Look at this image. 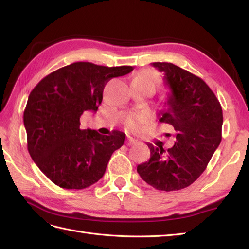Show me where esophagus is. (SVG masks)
I'll return each mask as SVG.
<instances>
[{"instance_id":"1","label":"esophagus","mask_w":249,"mask_h":249,"mask_svg":"<svg viewBox=\"0 0 249 249\" xmlns=\"http://www.w3.org/2000/svg\"><path fill=\"white\" fill-rule=\"evenodd\" d=\"M137 141L135 140L134 138H132V137H127L126 138V141H125V143H126V145H133V144H135V143H136Z\"/></svg>"}]
</instances>
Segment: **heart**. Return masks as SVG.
Wrapping results in <instances>:
<instances>
[{
	"label": "heart",
	"instance_id": "b5f03b06",
	"mask_svg": "<svg viewBox=\"0 0 249 249\" xmlns=\"http://www.w3.org/2000/svg\"><path fill=\"white\" fill-rule=\"evenodd\" d=\"M134 79L139 80V81L144 82V83H148V84H153L155 86H156V84H158V82H159V76H158V73L153 70L141 71L136 74V76H135ZM147 118H148V116L146 114H144V113H142V114H138L135 117H131L127 119L126 127L130 131H137L139 129L140 124L145 123Z\"/></svg>",
	"mask_w": 249,
	"mask_h": 249
}]
</instances>
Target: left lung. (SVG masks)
<instances>
[{
    "mask_svg": "<svg viewBox=\"0 0 249 249\" xmlns=\"http://www.w3.org/2000/svg\"><path fill=\"white\" fill-rule=\"evenodd\" d=\"M164 72L168 86L167 109L159 122L176 132L175 145L149 144L150 158L137 166L143 180L162 191L184 189L205 171L221 142L222 108L206 82L195 74L167 62H154Z\"/></svg>",
    "mask_w": 249,
    "mask_h": 249,
    "instance_id": "left-lung-1",
    "label": "left lung"
}]
</instances>
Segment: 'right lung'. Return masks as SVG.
I'll use <instances>...</instances> for the list:
<instances>
[{"label": "right lung", "mask_w": 249, "mask_h": 249, "mask_svg": "<svg viewBox=\"0 0 249 249\" xmlns=\"http://www.w3.org/2000/svg\"><path fill=\"white\" fill-rule=\"evenodd\" d=\"M133 70L76 62L51 72L34 87L24 111L28 150L53 183L64 189H84L103 178L125 135L82 130L80 117L85 111H97L111 79Z\"/></svg>", "instance_id": "right-lung-1"}]
</instances>
